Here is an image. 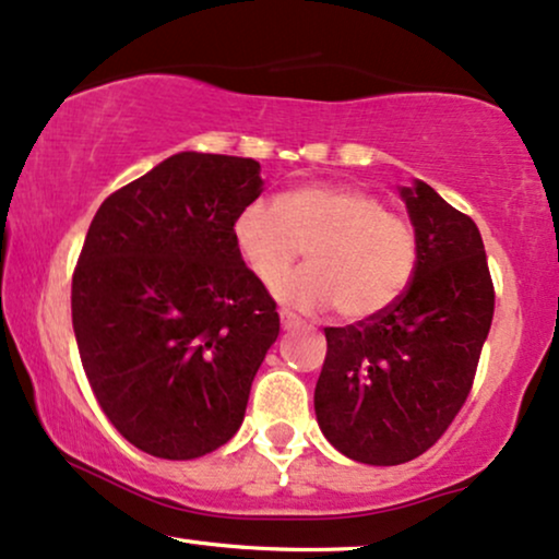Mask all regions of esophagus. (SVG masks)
I'll return each mask as SVG.
<instances>
[{
  "label": "esophagus",
  "instance_id": "esophagus-1",
  "mask_svg": "<svg viewBox=\"0 0 559 559\" xmlns=\"http://www.w3.org/2000/svg\"><path fill=\"white\" fill-rule=\"evenodd\" d=\"M280 321H282V329H287V332H290V329H298L300 326V319L295 313H290V311H280Z\"/></svg>",
  "mask_w": 559,
  "mask_h": 559
}]
</instances>
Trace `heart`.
Wrapping results in <instances>:
<instances>
[{"instance_id": "1", "label": "heart", "mask_w": 559, "mask_h": 559, "mask_svg": "<svg viewBox=\"0 0 559 559\" xmlns=\"http://www.w3.org/2000/svg\"><path fill=\"white\" fill-rule=\"evenodd\" d=\"M230 236L261 282L285 274L308 246L311 264L282 277L274 293L306 311L334 306L347 321L394 306L417 269L415 227L376 194L344 183H300L277 199H248L233 215Z\"/></svg>"}]
</instances>
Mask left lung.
I'll use <instances>...</instances> for the list:
<instances>
[{"label": "left lung", "mask_w": 559, "mask_h": 559, "mask_svg": "<svg viewBox=\"0 0 559 559\" xmlns=\"http://www.w3.org/2000/svg\"><path fill=\"white\" fill-rule=\"evenodd\" d=\"M417 236L412 285L383 313L326 326L316 419L344 456L396 466L423 456L469 396L495 287L479 227L436 189H402Z\"/></svg>", "instance_id": "1"}]
</instances>
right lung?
Returning a JSON list of instances; mask_svg holds the SVG:
<instances>
[{
	"label": "right lung",
	"mask_w": 559,
	"mask_h": 559,
	"mask_svg": "<svg viewBox=\"0 0 559 559\" xmlns=\"http://www.w3.org/2000/svg\"><path fill=\"white\" fill-rule=\"evenodd\" d=\"M259 170L178 153L90 223L72 277L80 360L111 425L150 456L199 459L236 436L280 334L277 302L230 236Z\"/></svg>",
	"instance_id": "obj_1"
}]
</instances>
